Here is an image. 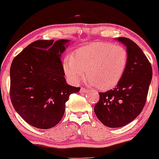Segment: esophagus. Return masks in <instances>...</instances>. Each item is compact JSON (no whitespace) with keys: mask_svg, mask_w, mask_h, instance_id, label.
I'll return each mask as SVG.
<instances>
[{"mask_svg":"<svg viewBox=\"0 0 159 159\" xmlns=\"http://www.w3.org/2000/svg\"><path fill=\"white\" fill-rule=\"evenodd\" d=\"M88 91V90H87V89L84 88H81V89H80V93H87V92Z\"/></svg>","mask_w":159,"mask_h":159,"instance_id":"esophagus-1","label":"esophagus"}]
</instances>
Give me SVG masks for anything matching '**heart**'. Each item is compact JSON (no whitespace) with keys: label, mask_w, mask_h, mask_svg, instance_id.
Returning <instances> with one entry per match:
<instances>
[{"label":"heart","mask_w":159,"mask_h":159,"mask_svg":"<svg viewBox=\"0 0 159 159\" xmlns=\"http://www.w3.org/2000/svg\"><path fill=\"white\" fill-rule=\"evenodd\" d=\"M128 55L126 49L110 43L92 42L76 49L63 63L65 73L72 84L82 79L84 71L91 84L102 90L116 86L125 74Z\"/></svg>","instance_id":"obj_1"}]
</instances>
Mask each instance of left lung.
Returning a JSON list of instances; mask_svg holds the SVG:
<instances>
[{
    "mask_svg": "<svg viewBox=\"0 0 159 159\" xmlns=\"http://www.w3.org/2000/svg\"><path fill=\"white\" fill-rule=\"evenodd\" d=\"M126 47L128 55L125 74L112 90L99 93V100L94 112L109 128H121L140 114L146 102L152 69L138 45L129 38H116Z\"/></svg>",
    "mask_w": 159,
    "mask_h": 159,
    "instance_id": "8db88e82",
    "label": "left lung"
}]
</instances>
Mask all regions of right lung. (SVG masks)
Masks as SVG:
<instances>
[{"label":"right lung","instance_id":"right-lung-1","mask_svg":"<svg viewBox=\"0 0 159 159\" xmlns=\"http://www.w3.org/2000/svg\"><path fill=\"white\" fill-rule=\"evenodd\" d=\"M69 40L34 41L13 59L10 66V99L28 124L39 129L53 128L62 119L66 102L80 88L69 85L61 55Z\"/></svg>","mask_w":159,"mask_h":159}]
</instances>
